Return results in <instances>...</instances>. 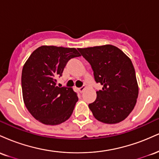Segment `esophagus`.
Instances as JSON below:
<instances>
[{"instance_id":"34e87169","label":"esophagus","mask_w":159,"mask_h":159,"mask_svg":"<svg viewBox=\"0 0 159 159\" xmlns=\"http://www.w3.org/2000/svg\"><path fill=\"white\" fill-rule=\"evenodd\" d=\"M84 90H85L84 87H81V88L78 89V90H79V92H80V93H83L84 91Z\"/></svg>"}]
</instances>
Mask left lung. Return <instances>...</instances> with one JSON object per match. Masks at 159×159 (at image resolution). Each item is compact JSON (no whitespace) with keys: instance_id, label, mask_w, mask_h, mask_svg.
<instances>
[{"instance_id":"left-lung-1","label":"left lung","mask_w":159,"mask_h":159,"mask_svg":"<svg viewBox=\"0 0 159 159\" xmlns=\"http://www.w3.org/2000/svg\"><path fill=\"white\" fill-rule=\"evenodd\" d=\"M78 50L90 63L95 81L102 85L95 102L89 104L94 117L107 124L123 121L135 106L139 90L130 58L112 45Z\"/></svg>"}]
</instances>
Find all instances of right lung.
<instances>
[{
  "label": "right lung",
  "mask_w": 159,
  "mask_h": 159,
  "mask_svg": "<svg viewBox=\"0 0 159 159\" xmlns=\"http://www.w3.org/2000/svg\"><path fill=\"white\" fill-rule=\"evenodd\" d=\"M81 56L75 48L42 45L25 62L21 73V89L25 106L30 114L45 125L66 121L78 102L70 87L57 86L69 60Z\"/></svg>",
  "instance_id": "add662e5"
}]
</instances>
